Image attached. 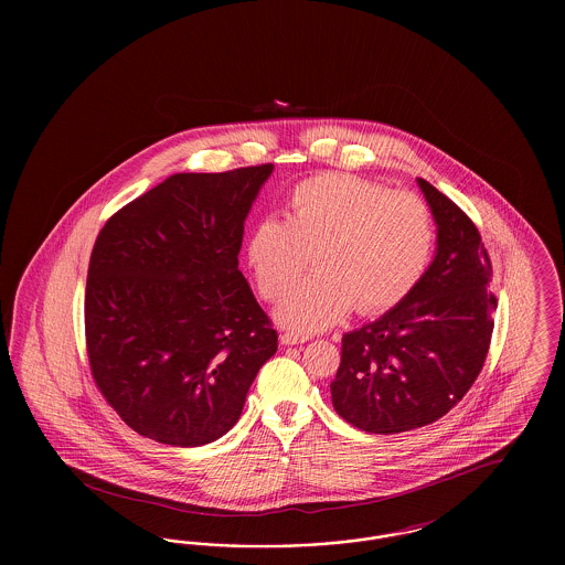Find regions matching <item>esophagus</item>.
Here are the masks:
<instances>
[{
    "mask_svg": "<svg viewBox=\"0 0 565 565\" xmlns=\"http://www.w3.org/2000/svg\"><path fill=\"white\" fill-rule=\"evenodd\" d=\"M279 339H281V345H298V343L307 341V337H300L296 332H284Z\"/></svg>",
    "mask_w": 565,
    "mask_h": 565,
    "instance_id": "esophagus-1",
    "label": "esophagus"
}]
</instances>
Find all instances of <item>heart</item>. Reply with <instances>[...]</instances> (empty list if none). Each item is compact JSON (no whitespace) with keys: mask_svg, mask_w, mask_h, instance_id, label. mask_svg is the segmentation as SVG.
I'll use <instances>...</instances> for the list:
<instances>
[{"mask_svg":"<svg viewBox=\"0 0 565 565\" xmlns=\"http://www.w3.org/2000/svg\"><path fill=\"white\" fill-rule=\"evenodd\" d=\"M434 245L428 205L411 192L351 178L300 182L284 220H258L245 239V260L267 300L286 295L313 256L316 273L277 309V320L316 332L360 313L396 307L422 279Z\"/></svg>","mask_w":565,"mask_h":565,"instance_id":"obj_1","label":"heart"}]
</instances>
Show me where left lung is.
<instances>
[{
  "mask_svg": "<svg viewBox=\"0 0 565 565\" xmlns=\"http://www.w3.org/2000/svg\"><path fill=\"white\" fill-rule=\"evenodd\" d=\"M436 222V254L403 300L343 334L330 394L360 430L398 434L440 419L483 369L498 298L479 228L456 203L417 180Z\"/></svg>",
  "mask_w": 565,
  "mask_h": 565,
  "instance_id": "1",
  "label": "left lung"
}]
</instances>
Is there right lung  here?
<instances>
[{
  "label": "right lung",
  "mask_w": 565,
  "mask_h": 565,
  "mask_svg": "<svg viewBox=\"0 0 565 565\" xmlns=\"http://www.w3.org/2000/svg\"><path fill=\"white\" fill-rule=\"evenodd\" d=\"M273 164L175 173L109 217L90 254V373L120 419L173 447L231 430L277 332L239 270Z\"/></svg>",
  "instance_id": "add662e5"
}]
</instances>
